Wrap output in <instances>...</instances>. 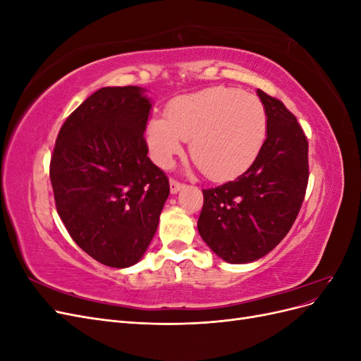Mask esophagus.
Returning a JSON list of instances; mask_svg holds the SVG:
<instances>
[{
    "mask_svg": "<svg viewBox=\"0 0 361 361\" xmlns=\"http://www.w3.org/2000/svg\"><path fill=\"white\" fill-rule=\"evenodd\" d=\"M182 188H183V183L174 180V179H170V191H171V194L179 192Z\"/></svg>",
    "mask_w": 361,
    "mask_h": 361,
    "instance_id": "esophagus-1",
    "label": "esophagus"
}]
</instances>
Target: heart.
I'll return each instance as SVG.
<instances>
[{
	"label": "heart",
	"instance_id": "obj_1",
	"mask_svg": "<svg viewBox=\"0 0 361 361\" xmlns=\"http://www.w3.org/2000/svg\"><path fill=\"white\" fill-rule=\"evenodd\" d=\"M268 117L257 96L231 87H211L173 99L166 117H152L146 141L154 161L169 167L190 140V155L212 180L243 174L267 138Z\"/></svg>",
	"mask_w": 361,
	"mask_h": 361
}]
</instances>
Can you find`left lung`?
Wrapping results in <instances>:
<instances>
[{"label": "left lung", "mask_w": 361, "mask_h": 361, "mask_svg": "<svg viewBox=\"0 0 361 361\" xmlns=\"http://www.w3.org/2000/svg\"><path fill=\"white\" fill-rule=\"evenodd\" d=\"M265 105L267 140L241 176L203 190L199 233L228 264L268 255L288 235L309 182V143L281 101L257 90Z\"/></svg>", "instance_id": "left-lung-1"}]
</instances>
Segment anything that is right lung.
<instances>
[{"label": "right lung", "mask_w": 361, "mask_h": 361, "mask_svg": "<svg viewBox=\"0 0 361 361\" xmlns=\"http://www.w3.org/2000/svg\"><path fill=\"white\" fill-rule=\"evenodd\" d=\"M137 85L104 87L63 123L49 166L57 212L94 260L128 268L143 257L170 194L147 157L152 102Z\"/></svg>", "instance_id": "obj_1"}]
</instances>
